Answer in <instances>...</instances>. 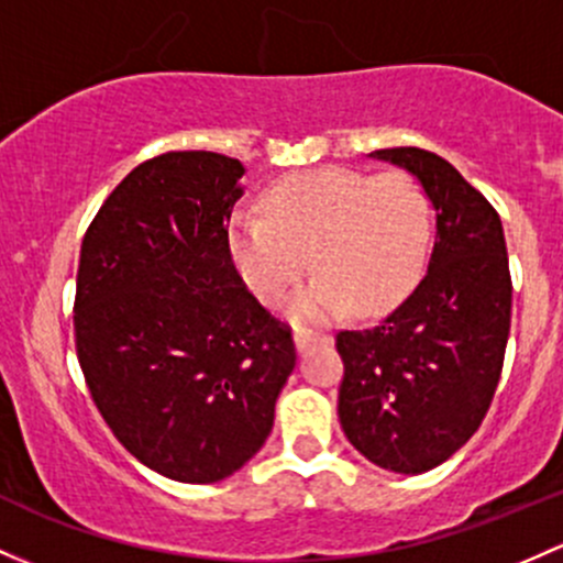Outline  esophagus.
I'll return each instance as SVG.
<instances>
[{"mask_svg": "<svg viewBox=\"0 0 563 563\" xmlns=\"http://www.w3.org/2000/svg\"><path fill=\"white\" fill-rule=\"evenodd\" d=\"M294 342H297V351L305 353L310 345H318V342H329V336L327 334H318V331L299 329L297 334H294Z\"/></svg>", "mask_w": 563, "mask_h": 563, "instance_id": "34e87169", "label": "esophagus"}]
</instances>
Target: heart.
<instances>
[{
    "label": "heart",
    "instance_id": "obj_1",
    "mask_svg": "<svg viewBox=\"0 0 563 563\" xmlns=\"http://www.w3.org/2000/svg\"><path fill=\"white\" fill-rule=\"evenodd\" d=\"M264 212H232L229 262L262 305H280L305 275L310 253L318 275L288 307L299 323L331 321L351 307L358 316H380L412 291L423 272L429 205L401 173L307 169L266 188Z\"/></svg>",
    "mask_w": 563,
    "mask_h": 563
}]
</instances>
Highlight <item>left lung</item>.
<instances>
[{
  "label": "left lung",
  "mask_w": 563,
  "mask_h": 563,
  "mask_svg": "<svg viewBox=\"0 0 563 563\" xmlns=\"http://www.w3.org/2000/svg\"><path fill=\"white\" fill-rule=\"evenodd\" d=\"M418 177L437 212L429 269L377 327L340 331L336 412L372 464L421 475L470 440L494 399L510 336L512 280L499 212L421 147L369 153Z\"/></svg>",
  "instance_id": "left-lung-1"
}]
</instances>
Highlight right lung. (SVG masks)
Masks as SVG:
<instances>
[{"mask_svg": "<svg viewBox=\"0 0 563 563\" xmlns=\"http://www.w3.org/2000/svg\"><path fill=\"white\" fill-rule=\"evenodd\" d=\"M242 175L221 153H162L118 183L80 245L86 386L115 440L177 483H218L262 451L297 364L291 329L229 262Z\"/></svg>", "mask_w": 563, "mask_h": 563, "instance_id": "add662e5", "label": "right lung"}]
</instances>
